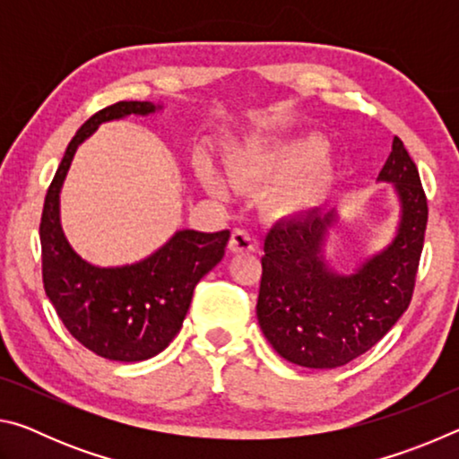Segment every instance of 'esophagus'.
<instances>
[{
	"mask_svg": "<svg viewBox=\"0 0 459 459\" xmlns=\"http://www.w3.org/2000/svg\"><path fill=\"white\" fill-rule=\"evenodd\" d=\"M257 238H255L253 235H248L247 230H240V229H235L232 230L230 235V240H229V248L230 253H253L257 251Z\"/></svg>",
	"mask_w": 459,
	"mask_h": 459,
	"instance_id": "obj_1",
	"label": "esophagus"
}]
</instances>
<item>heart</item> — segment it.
<instances>
[{
  "mask_svg": "<svg viewBox=\"0 0 459 459\" xmlns=\"http://www.w3.org/2000/svg\"><path fill=\"white\" fill-rule=\"evenodd\" d=\"M328 143L317 135H301L275 143H248L229 160V176L240 188L277 184L269 196L271 211L299 216L320 208L328 200L336 174L324 158ZM198 180L204 188L227 196L229 186L216 169L202 161Z\"/></svg>",
  "mask_w": 459,
  "mask_h": 459,
  "instance_id": "obj_1",
  "label": "heart"
}]
</instances>
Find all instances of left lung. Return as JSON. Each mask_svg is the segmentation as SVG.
Instances as JSON below:
<instances>
[{"label": "left lung", "mask_w": 459, "mask_h": 459, "mask_svg": "<svg viewBox=\"0 0 459 459\" xmlns=\"http://www.w3.org/2000/svg\"><path fill=\"white\" fill-rule=\"evenodd\" d=\"M378 180L393 182L397 190V235L351 275L333 273L324 261L336 211H314L267 232L257 320L285 360L306 368L344 367L370 351L409 307L423 251L427 198L399 137Z\"/></svg>", "instance_id": "left-lung-1"}]
</instances>
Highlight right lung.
Wrapping results in <instances>:
<instances>
[{"label":"right lung","instance_id":"add662e5","mask_svg":"<svg viewBox=\"0 0 459 459\" xmlns=\"http://www.w3.org/2000/svg\"><path fill=\"white\" fill-rule=\"evenodd\" d=\"M147 100L100 108L76 131L46 192L40 221L44 291L62 324L103 359L139 362L160 354L180 332L194 287L224 257L230 230H178L150 257L126 267H95L81 259L60 227V188L76 147L105 121L155 113Z\"/></svg>","mask_w":459,"mask_h":459}]
</instances>
